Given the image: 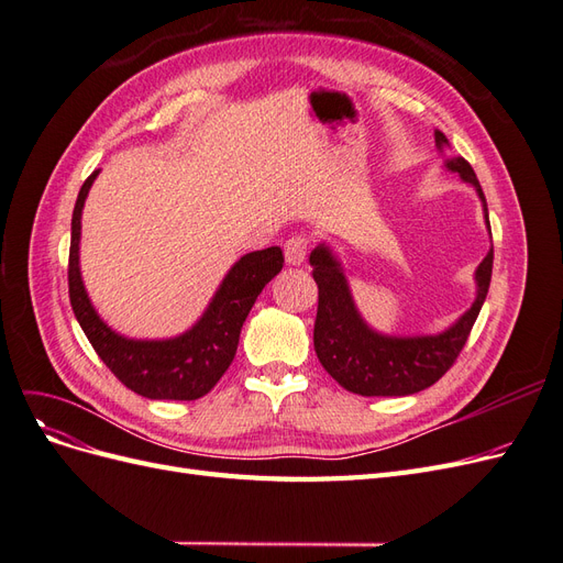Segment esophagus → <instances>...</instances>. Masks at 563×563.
<instances>
[{
	"mask_svg": "<svg viewBox=\"0 0 563 563\" xmlns=\"http://www.w3.org/2000/svg\"><path fill=\"white\" fill-rule=\"evenodd\" d=\"M305 255H308V236L296 234L284 244V258L288 265H302Z\"/></svg>",
	"mask_w": 563,
	"mask_h": 563,
	"instance_id": "obj_1",
	"label": "esophagus"
}]
</instances>
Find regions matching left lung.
<instances>
[{
  "label": "left lung",
  "instance_id": "left-lung-1",
  "mask_svg": "<svg viewBox=\"0 0 563 563\" xmlns=\"http://www.w3.org/2000/svg\"><path fill=\"white\" fill-rule=\"evenodd\" d=\"M437 150L444 155L451 147L441 131H434ZM444 166L474 187L482 199L486 230L490 234L486 197L472 166L463 157H446ZM312 277L319 286V308L314 321V352L329 376L347 391L362 397H406L434 385L453 366L467 343V335L479 317L493 272V249L474 272L476 298L449 329L424 335H389L368 327L356 310L350 282L335 251L321 242L310 253Z\"/></svg>",
  "mask_w": 563,
  "mask_h": 563
}]
</instances>
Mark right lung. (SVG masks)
<instances>
[{
  "mask_svg": "<svg viewBox=\"0 0 563 563\" xmlns=\"http://www.w3.org/2000/svg\"><path fill=\"white\" fill-rule=\"evenodd\" d=\"M98 174L100 168L84 180L73 211L70 267H67L73 312L96 354L135 395L176 401L199 399L213 389L232 364L255 298L282 272V249L269 246L242 255L216 288L207 310L187 331L159 340L126 338L100 319L81 279V211Z\"/></svg>",
  "mask_w": 563,
  "mask_h": 563,
  "instance_id": "1",
  "label": "right lung"
}]
</instances>
